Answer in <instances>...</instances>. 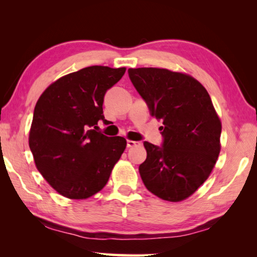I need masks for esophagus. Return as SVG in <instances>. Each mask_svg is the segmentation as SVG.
I'll list each match as a JSON object with an SVG mask.
<instances>
[{"label": "esophagus", "mask_w": 257, "mask_h": 257, "mask_svg": "<svg viewBox=\"0 0 257 257\" xmlns=\"http://www.w3.org/2000/svg\"><path fill=\"white\" fill-rule=\"evenodd\" d=\"M138 145H141V143H138V142H135V141H127V147H135V146H138Z\"/></svg>", "instance_id": "esophagus-1"}]
</instances>
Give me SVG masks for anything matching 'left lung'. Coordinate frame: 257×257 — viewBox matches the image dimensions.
<instances>
[{"instance_id":"8db88e82","label":"left lung","mask_w":257,"mask_h":257,"mask_svg":"<svg viewBox=\"0 0 257 257\" xmlns=\"http://www.w3.org/2000/svg\"><path fill=\"white\" fill-rule=\"evenodd\" d=\"M128 73L151 115L163 123V146L144 143L142 180L164 201H184L214 168L221 151V120L205 87L194 77L161 68H130Z\"/></svg>"}]
</instances>
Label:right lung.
I'll return each instance as SVG.
<instances>
[{
  "label": "right lung",
  "instance_id": "add662e5",
  "mask_svg": "<svg viewBox=\"0 0 257 257\" xmlns=\"http://www.w3.org/2000/svg\"><path fill=\"white\" fill-rule=\"evenodd\" d=\"M125 68L93 66L59 78L38 98L29 147L43 178L60 195L86 199L104 188L127 146L123 137L96 132L104 95Z\"/></svg>",
  "mask_w": 257,
  "mask_h": 257
}]
</instances>
